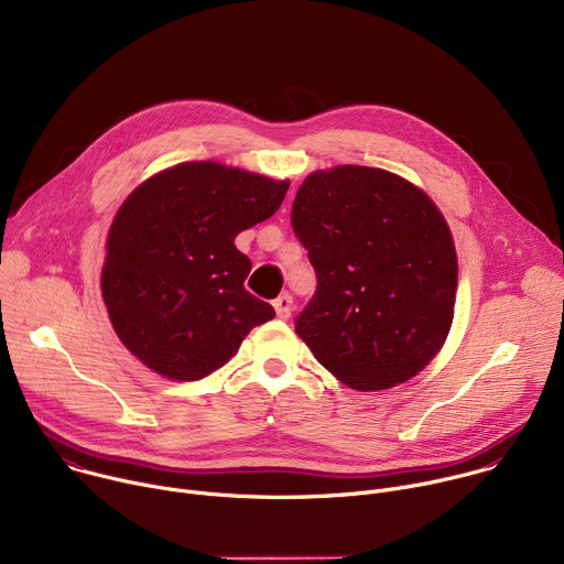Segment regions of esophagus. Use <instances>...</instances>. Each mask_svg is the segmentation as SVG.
<instances>
[{"label": "esophagus", "instance_id": "esophagus-1", "mask_svg": "<svg viewBox=\"0 0 564 564\" xmlns=\"http://www.w3.org/2000/svg\"><path fill=\"white\" fill-rule=\"evenodd\" d=\"M272 305H274L279 318H290V314H292V296H290L288 292L281 294V296H276Z\"/></svg>", "mask_w": 564, "mask_h": 564}]
</instances>
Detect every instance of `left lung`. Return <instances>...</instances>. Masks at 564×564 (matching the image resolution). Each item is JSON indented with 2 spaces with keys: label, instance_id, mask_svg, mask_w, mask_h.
Instances as JSON below:
<instances>
[{
  "label": "left lung",
  "instance_id": "8db88e82",
  "mask_svg": "<svg viewBox=\"0 0 564 564\" xmlns=\"http://www.w3.org/2000/svg\"><path fill=\"white\" fill-rule=\"evenodd\" d=\"M292 227L316 272L294 321L316 361L355 390L415 377L453 324L457 257L435 203L375 167L310 174Z\"/></svg>",
  "mask_w": 564,
  "mask_h": 564
}]
</instances>
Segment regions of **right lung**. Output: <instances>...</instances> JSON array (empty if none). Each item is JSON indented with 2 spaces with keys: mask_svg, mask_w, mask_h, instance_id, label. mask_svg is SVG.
Wrapping results in <instances>:
<instances>
[{
  "mask_svg": "<svg viewBox=\"0 0 564 564\" xmlns=\"http://www.w3.org/2000/svg\"><path fill=\"white\" fill-rule=\"evenodd\" d=\"M288 181L183 163L142 183L107 238L102 299L120 341L167 379L196 381L234 357L274 307L246 290L234 238L270 218Z\"/></svg>",
  "mask_w": 564,
  "mask_h": 564,
  "instance_id": "right-lung-1",
  "label": "right lung"
}]
</instances>
